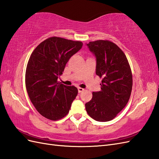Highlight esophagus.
I'll use <instances>...</instances> for the list:
<instances>
[{"label":"esophagus","mask_w":159,"mask_h":159,"mask_svg":"<svg viewBox=\"0 0 159 159\" xmlns=\"http://www.w3.org/2000/svg\"><path fill=\"white\" fill-rule=\"evenodd\" d=\"M84 90V89H83V88H80V87H79V88H78V90H79V93L83 92Z\"/></svg>","instance_id":"34e87169"}]
</instances>
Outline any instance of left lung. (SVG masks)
<instances>
[{
    "label": "left lung",
    "instance_id": "1",
    "mask_svg": "<svg viewBox=\"0 0 159 159\" xmlns=\"http://www.w3.org/2000/svg\"><path fill=\"white\" fill-rule=\"evenodd\" d=\"M97 58L96 74L102 78L101 90L93 93L85 104L86 111L93 119L107 122L116 116L128 103L133 87V75L124 52L108 40L87 44Z\"/></svg>",
    "mask_w": 159,
    "mask_h": 159
}]
</instances>
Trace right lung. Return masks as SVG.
Masks as SVG:
<instances>
[{"label": "right lung", "instance_id": "obj_1", "mask_svg": "<svg viewBox=\"0 0 159 159\" xmlns=\"http://www.w3.org/2000/svg\"><path fill=\"white\" fill-rule=\"evenodd\" d=\"M83 43L52 37L40 43L32 52L25 73L26 89L30 101L40 115L57 120L69 112L78 89L58 81L70 58Z\"/></svg>", "mask_w": 159, "mask_h": 159}]
</instances>
